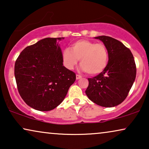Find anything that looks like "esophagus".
<instances>
[{
	"instance_id": "esophagus-1",
	"label": "esophagus",
	"mask_w": 149,
	"mask_h": 149,
	"mask_svg": "<svg viewBox=\"0 0 149 149\" xmlns=\"http://www.w3.org/2000/svg\"><path fill=\"white\" fill-rule=\"evenodd\" d=\"M81 78H82V77H81V75H79V74H77L76 75V79H77V80H78V79H80Z\"/></svg>"
}]
</instances>
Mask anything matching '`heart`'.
Returning a JSON list of instances; mask_svg holds the SVG:
<instances>
[{"label":"heart","instance_id":"b5f03b06","mask_svg":"<svg viewBox=\"0 0 149 149\" xmlns=\"http://www.w3.org/2000/svg\"><path fill=\"white\" fill-rule=\"evenodd\" d=\"M63 64L68 69H73L80 60L82 70L91 75L98 74L107 67L109 52L103 43L81 39L66 48L62 52Z\"/></svg>","mask_w":149,"mask_h":149}]
</instances>
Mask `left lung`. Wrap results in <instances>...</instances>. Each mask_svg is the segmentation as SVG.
<instances>
[{
    "instance_id": "8db88e82",
    "label": "left lung",
    "mask_w": 149,
    "mask_h": 149,
    "mask_svg": "<svg viewBox=\"0 0 149 149\" xmlns=\"http://www.w3.org/2000/svg\"><path fill=\"white\" fill-rule=\"evenodd\" d=\"M100 40L109 52V62L98 75L89 78L85 93L89 99L103 107H113L123 102L135 81L136 66L130 49L115 38L107 36Z\"/></svg>"
}]
</instances>
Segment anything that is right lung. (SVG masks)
Returning a JSON list of instances; mask_svg holds the SVG:
<instances>
[{
  "instance_id": "add662e5",
  "label": "right lung",
  "mask_w": 149,
  "mask_h": 149,
  "mask_svg": "<svg viewBox=\"0 0 149 149\" xmlns=\"http://www.w3.org/2000/svg\"><path fill=\"white\" fill-rule=\"evenodd\" d=\"M61 38H45L28 46L15 61V77L22 98L32 109L52 111L60 105L76 80L63 66Z\"/></svg>"
}]
</instances>
